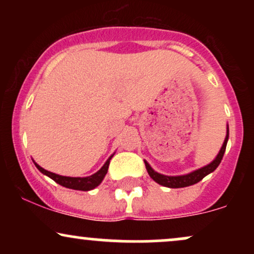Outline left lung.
<instances>
[{
  "instance_id": "left-lung-1",
  "label": "left lung",
  "mask_w": 254,
  "mask_h": 254,
  "mask_svg": "<svg viewBox=\"0 0 254 254\" xmlns=\"http://www.w3.org/2000/svg\"><path fill=\"white\" fill-rule=\"evenodd\" d=\"M228 138H229V127H228V125H227L226 138H224L222 147H221V149H220V151H218L216 157L212 160L210 164H208L206 166H203V167L198 168V170H196V171H192L188 174H183V176H165V174L157 173L156 171H154L153 168H151V166L144 160L145 168H147L148 174H149V177L154 180V182L160 184V185H162V186H166V188L179 189V188H186V186L194 185V184L200 182L204 177H206L208 174L212 173V172H214L218 167V165L221 164V160H222V157H223L224 151H226Z\"/></svg>"
}]
</instances>
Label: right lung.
<instances>
[{
    "instance_id": "add662e5",
    "label": "right lung",
    "mask_w": 254,
    "mask_h": 254,
    "mask_svg": "<svg viewBox=\"0 0 254 254\" xmlns=\"http://www.w3.org/2000/svg\"><path fill=\"white\" fill-rule=\"evenodd\" d=\"M115 155V153L111 155L109 159L106 160L103 167L99 170L97 173L92 174V176L88 177H64V176H60V174L56 173H52L50 171H46L44 170L43 167H40L37 162H34L36 167L42 172L43 174L48 176L49 178H51L54 182H56L60 185L64 186L66 189H72V190H78V191H90L93 189H95L97 186H99L101 184V182L104 180L105 176H106L107 170H109V165H110V160L112 159V156Z\"/></svg>"
}]
</instances>
